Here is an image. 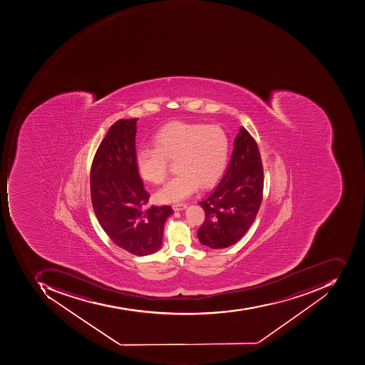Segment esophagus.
I'll return each instance as SVG.
<instances>
[{"label": "esophagus", "mask_w": 365, "mask_h": 365, "mask_svg": "<svg viewBox=\"0 0 365 365\" xmlns=\"http://www.w3.org/2000/svg\"><path fill=\"white\" fill-rule=\"evenodd\" d=\"M172 207H173L174 210L180 212V210H185L186 204H183V202H181V204H175V205L172 206Z\"/></svg>", "instance_id": "1"}]
</instances>
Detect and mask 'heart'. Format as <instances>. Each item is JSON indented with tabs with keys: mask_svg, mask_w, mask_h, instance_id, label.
Segmentation results:
<instances>
[{
	"mask_svg": "<svg viewBox=\"0 0 365 365\" xmlns=\"http://www.w3.org/2000/svg\"><path fill=\"white\" fill-rule=\"evenodd\" d=\"M155 148L139 149L136 165L140 177L153 184L165 182L168 163L178 172L157 193L163 202H175L192 195L198 186L208 188L226 169L229 138L218 125L173 122L153 136Z\"/></svg>",
	"mask_w": 365,
	"mask_h": 365,
	"instance_id": "obj_1",
	"label": "heart"
}]
</instances>
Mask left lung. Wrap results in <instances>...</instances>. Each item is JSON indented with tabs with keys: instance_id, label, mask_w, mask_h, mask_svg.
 <instances>
[{
	"instance_id": "1",
	"label": "left lung",
	"mask_w": 365,
	"mask_h": 365,
	"mask_svg": "<svg viewBox=\"0 0 365 365\" xmlns=\"http://www.w3.org/2000/svg\"><path fill=\"white\" fill-rule=\"evenodd\" d=\"M263 167L253 137L241 127L235 139L228 169L212 193L198 204L205 220L198 240L212 249L238 242L255 222L263 196Z\"/></svg>"
}]
</instances>
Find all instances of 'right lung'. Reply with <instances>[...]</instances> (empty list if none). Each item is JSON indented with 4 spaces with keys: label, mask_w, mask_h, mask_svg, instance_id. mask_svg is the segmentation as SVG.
<instances>
[{
    "label": "right lung",
    "mask_w": 365,
    "mask_h": 365,
    "mask_svg": "<svg viewBox=\"0 0 365 365\" xmlns=\"http://www.w3.org/2000/svg\"><path fill=\"white\" fill-rule=\"evenodd\" d=\"M137 120L119 119L98 145L91 167V200L103 230L131 255H153L163 245L170 206L147 207L149 195L136 165Z\"/></svg>",
    "instance_id": "right-lung-1"
}]
</instances>
